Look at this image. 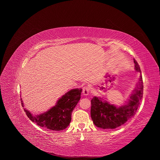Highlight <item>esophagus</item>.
Here are the masks:
<instances>
[{"mask_svg": "<svg viewBox=\"0 0 160 160\" xmlns=\"http://www.w3.org/2000/svg\"><path fill=\"white\" fill-rule=\"evenodd\" d=\"M90 93V88L88 87H84L83 88V94L85 96H87Z\"/></svg>", "mask_w": 160, "mask_h": 160, "instance_id": "esophagus-1", "label": "esophagus"}]
</instances>
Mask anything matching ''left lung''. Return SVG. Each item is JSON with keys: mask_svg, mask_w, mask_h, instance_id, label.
Masks as SVG:
<instances>
[{"mask_svg": "<svg viewBox=\"0 0 160 160\" xmlns=\"http://www.w3.org/2000/svg\"><path fill=\"white\" fill-rule=\"evenodd\" d=\"M133 62L135 71L141 73V75L130 99L125 104L118 107L96 96L91 100L90 115L96 127L103 129L116 128L133 117L138 110L143 95V82L139 65L135 59Z\"/></svg>", "mask_w": 160, "mask_h": 160, "instance_id": "obj_1", "label": "left lung"}]
</instances>
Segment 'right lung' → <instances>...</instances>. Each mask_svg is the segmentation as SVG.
Returning <instances> with one entry per match:
<instances>
[{"mask_svg": "<svg viewBox=\"0 0 160 160\" xmlns=\"http://www.w3.org/2000/svg\"><path fill=\"white\" fill-rule=\"evenodd\" d=\"M82 88H75L68 91L60 98L55 106L47 111L37 115L24 108L30 120L44 128L53 131L62 130L69 126L72 120V113L81 98ZM22 106L24 103L21 99Z\"/></svg>", "mask_w": 160, "mask_h": 160, "instance_id": "right-lung-1", "label": "right lung"}]
</instances>
